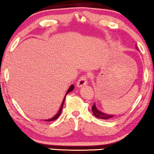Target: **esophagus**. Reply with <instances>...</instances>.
I'll return each mask as SVG.
<instances>
[{
    "label": "esophagus",
    "instance_id": "34e87169",
    "mask_svg": "<svg viewBox=\"0 0 154 154\" xmlns=\"http://www.w3.org/2000/svg\"><path fill=\"white\" fill-rule=\"evenodd\" d=\"M88 75H83L80 78L79 81H77V86L79 88L83 87V85H85L87 84V81H88Z\"/></svg>",
    "mask_w": 154,
    "mask_h": 154
}]
</instances>
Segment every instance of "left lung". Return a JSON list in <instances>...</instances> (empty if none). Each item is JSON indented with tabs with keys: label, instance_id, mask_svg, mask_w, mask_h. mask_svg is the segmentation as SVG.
<instances>
[{
	"label": "left lung",
	"instance_id": "obj_1",
	"mask_svg": "<svg viewBox=\"0 0 154 154\" xmlns=\"http://www.w3.org/2000/svg\"><path fill=\"white\" fill-rule=\"evenodd\" d=\"M92 112H93V115H94L95 117H97V118H99V119H111V118H112V117H115L114 115H107V114L102 112L98 110V109L96 108V107H95V103L93 104V107H92Z\"/></svg>",
	"mask_w": 154,
	"mask_h": 154
}]
</instances>
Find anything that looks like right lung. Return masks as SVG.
<instances>
[{"instance_id":"add662e5","label":"right lung","mask_w":154,"mask_h":154,"mask_svg":"<svg viewBox=\"0 0 154 154\" xmlns=\"http://www.w3.org/2000/svg\"><path fill=\"white\" fill-rule=\"evenodd\" d=\"M74 88V86H73V85H71V87L69 88V90H68V91H67V93H66V95H65V97H64V99H63V102H62V104H61V108H60V109H59V111L58 112V113L57 114V115H55L54 117H53L52 118H50V119H45V121H46V122H50V121H54V120H55V119H57L58 117H59V115H60V114H61V110H62V108H63V104H64V101H65V98H66V95L68 94V93H70V92L71 91H73V89Z\"/></svg>"}]
</instances>
